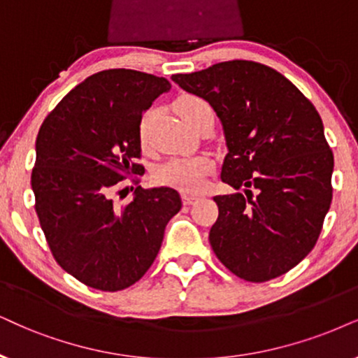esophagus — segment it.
Here are the masks:
<instances>
[{
  "instance_id": "34e87169",
  "label": "esophagus",
  "mask_w": 358,
  "mask_h": 358,
  "mask_svg": "<svg viewBox=\"0 0 358 358\" xmlns=\"http://www.w3.org/2000/svg\"><path fill=\"white\" fill-rule=\"evenodd\" d=\"M182 200L185 205H192V203H194L198 200V194H192V193H183L182 194Z\"/></svg>"
}]
</instances>
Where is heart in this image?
Masks as SVG:
<instances>
[{"label":"heart","instance_id":"b5f03b06","mask_svg":"<svg viewBox=\"0 0 358 358\" xmlns=\"http://www.w3.org/2000/svg\"><path fill=\"white\" fill-rule=\"evenodd\" d=\"M175 108L178 115L192 127V124L198 115L201 114L206 108H211L208 106L205 99L193 96V94H185L180 96L175 101ZM148 120H150V114H145L142 117L138 124V140L142 145L147 143L148 135ZM213 162L210 157L206 155H194V157H178L171 158V160L165 162L155 170V182L165 187H171L182 192H198L203 185H205L206 176L211 173Z\"/></svg>","mask_w":358,"mask_h":358}]
</instances>
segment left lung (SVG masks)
Masks as SVG:
<instances>
[{"instance_id":"left-lung-1","label":"left lung","mask_w":358,"mask_h":358,"mask_svg":"<svg viewBox=\"0 0 358 358\" xmlns=\"http://www.w3.org/2000/svg\"><path fill=\"white\" fill-rule=\"evenodd\" d=\"M171 79L210 102L223 124L221 180L236 193L215 196L216 257L250 282L286 274L315 246L332 203L334 153L319 112L291 80L259 62L234 59Z\"/></svg>"}]
</instances>
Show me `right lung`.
<instances>
[{
    "label": "right lung",
    "mask_w": 358,
    "mask_h": 358,
    "mask_svg": "<svg viewBox=\"0 0 358 358\" xmlns=\"http://www.w3.org/2000/svg\"><path fill=\"white\" fill-rule=\"evenodd\" d=\"M170 87L147 72L101 71L76 85L41 125L31 175L34 208L54 259L85 286L115 292L137 282L182 208L169 187H137L124 206L112 200L120 182L142 173L135 162L138 124Z\"/></svg>",
    "instance_id": "obj_1"
}]
</instances>
